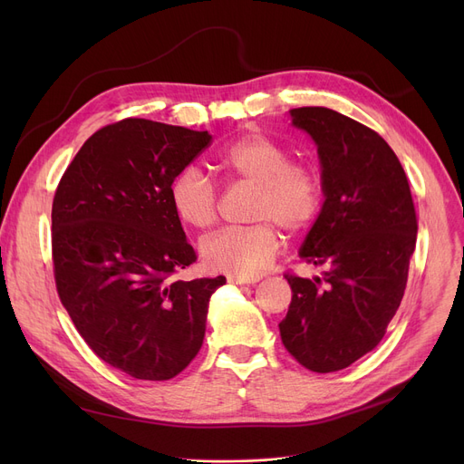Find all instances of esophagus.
I'll list each match as a JSON object with an SVG mask.
<instances>
[{
    "label": "esophagus",
    "instance_id": "34e87169",
    "mask_svg": "<svg viewBox=\"0 0 464 464\" xmlns=\"http://www.w3.org/2000/svg\"><path fill=\"white\" fill-rule=\"evenodd\" d=\"M229 280V284H246V285H254L257 280H250V278H237V276H229L227 278Z\"/></svg>",
    "mask_w": 464,
    "mask_h": 464
}]
</instances>
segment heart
<instances>
[{"mask_svg":"<svg viewBox=\"0 0 464 464\" xmlns=\"http://www.w3.org/2000/svg\"><path fill=\"white\" fill-rule=\"evenodd\" d=\"M224 180L254 188L250 219L254 226L227 227L201 245L208 269L237 278H254L269 269L280 252V235L306 231L324 205L320 175L304 163L291 161L282 144L263 133H246L226 144L212 158ZM170 203L184 224L208 229L216 224L219 198L216 186L188 167L170 184Z\"/></svg>","mask_w":464,"mask_h":464,"instance_id":"b5f03b06","label":"heart"}]
</instances>
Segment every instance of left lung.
Here are the masks:
<instances>
[{
	"instance_id": "1",
	"label": "left lung",
	"mask_w": 464,
	"mask_h": 464,
	"mask_svg": "<svg viewBox=\"0 0 464 464\" xmlns=\"http://www.w3.org/2000/svg\"><path fill=\"white\" fill-rule=\"evenodd\" d=\"M318 144L325 203L301 257L324 278L284 273L285 350L312 372L350 367L374 350L402 301L418 216L404 169L374 130L325 107L289 111Z\"/></svg>"
}]
</instances>
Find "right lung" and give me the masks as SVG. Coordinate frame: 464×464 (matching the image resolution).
I'll use <instances>...</instances> for the list:
<instances>
[{
  "label": "right lung",
  "instance_id": "obj_1",
  "mask_svg": "<svg viewBox=\"0 0 464 464\" xmlns=\"http://www.w3.org/2000/svg\"><path fill=\"white\" fill-rule=\"evenodd\" d=\"M208 131L124 118L72 158L53 201L58 297L90 350L137 380L163 382L199 353L208 301L226 276L175 278L198 261L170 184Z\"/></svg>",
  "mask_w": 464,
  "mask_h": 464
}]
</instances>
